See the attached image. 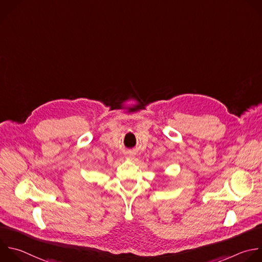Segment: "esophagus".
Masks as SVG:
<instances>
[{
    "mask_svg": "<svg viewBox=\"0 0 262 262\" xmlns=\"http://www.w3.org/2000/svg\"><path fill=\"white\" fill-rule=\"evenodd\" d=\"M127 157H128V158H133V155H132V154H130V155H127Z\"/></svg>",
    "mask_w": 262,
    "mask_h": 262,
    "instance_id": "esophagus-1",
    "label": "esophagus"
}]
</instances>
